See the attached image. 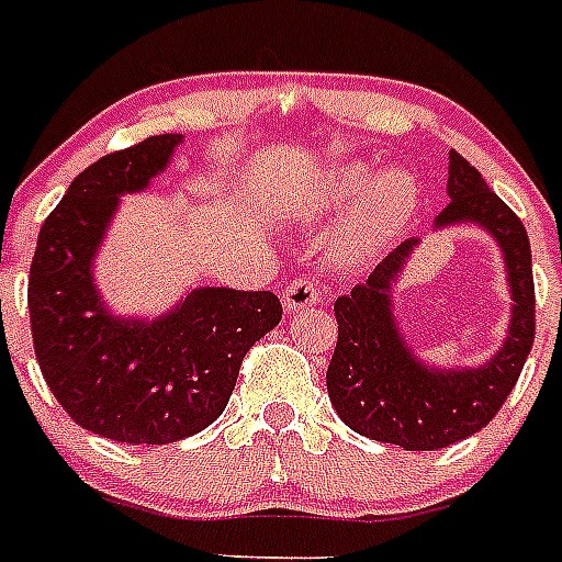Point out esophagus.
Instances as JSON below:
<instances>
[{
	"instance_id": "esophagus-1",
	"label": "esophagus",
	"mask_w": 562,
	"mask_h": 562,
	"mask_svg": "<svg viewBox=\"0 0 562 562\" xmlns=\"http://www.w3.org/2000/svg\"><path fill=\"white\" fill-rule=\"evenodd\" d=\"M323 301V290L315 278H295L284 286V306L286 312H301V308L315 306Z\"/></svg>"
}]
</instances>
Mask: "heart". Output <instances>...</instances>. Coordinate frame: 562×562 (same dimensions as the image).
Listing matches in <instances>:
<instances>
[{
    "mask_svg": "<svg viewBox=\"0 0 562 562\" xmlns=\"http://www.w3.org/2000/svg\"><path fill=\"white\" fill-rule=\"evenodd\" d=\"M328 205L345 209L352 205L351 220L345 225L342 247L345 254L364 256L375 247H382L415 211V183L404 172L375 175L368 167H342L331 172L323 192Z\"/></svg>",
    "mask_w": 562,
    "mask_h": 562,
    "instance_id": "b5f03b06",
    "label": "heart"
}]
</instances>
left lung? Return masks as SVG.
<instances>
[{"label":"left lung","instance_id":"left-lung-1","mask_svg":"<svg viewBox=\"0 0 562 562\" xmlns=\"http://www.w3.org/2000/svg\"><path fill=\"white\" fill-rule=\"evenodd\" d=\"M451 203L435 228L476 223L498 241L507 265L513 317L504 345L480 368H429L395 328L390 292L418 239L401 241L382 265L334 301L337 348L326 373L328 398L359 435L406 451H435L485 429L516 387L535 339L529 236L516 211L491 192L480 169L449 153Z\"/></svg>","mask_w":562,"mask_h":562}]
</instances>
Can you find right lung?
Here are the masks:
<instances>
[{"instance_id":"obj_1","label":"right lung","mask_w":562,"mask_h":562,"mask_svg":"<svg viewBox=\"0 0 562 562\" xmlns=\"http://www.w3.org/2000/svg\"><path fill=\"white\" fill-rule=\"evenodd\" d=\"M183 142L164 133L82 169L44 220L27 306L46 384L82 429L116 442L164 446L223 415L241 359L281 323L272 292L200 286L158 321L111 315L94 256L122 194L142 192Z\"/></svg>"}]
</instances>
